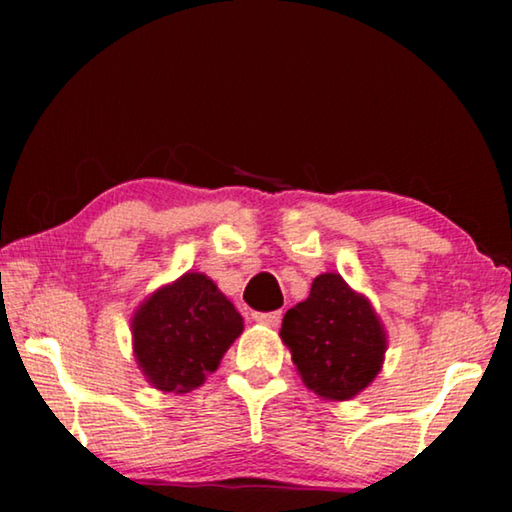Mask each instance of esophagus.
I'll use <instances>...</instances> for the list:
<instances>
[{"label": "esophagus", "instance_id": "obj_1", "mask_svg": "<svg viewBox=\"0 0 512 512\" xmlns=\"http://www.w3.org/2000/svg\"><path fill=\"white\" fill-rule=\"evenodd\" d=\"M251 317H254V321H258V324L277 326L279 321H282V312H279V310H275V312H254Z\"/></svg>", "mask_w": 512, "mask_h": 512}]
</instances>
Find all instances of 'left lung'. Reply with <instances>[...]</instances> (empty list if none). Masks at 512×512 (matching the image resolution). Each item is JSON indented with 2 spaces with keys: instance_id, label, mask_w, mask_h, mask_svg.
I'll return each instance as SVG.
<instances>
[{
  "instance_id": "obj_1",
  "label": "left lung",
  "mask_w": 512,
  "mask_h": 512,
  "mask_svg": "<svg viewBox=\"0 0 512 512\" xmlns=\"http://www.w3.org/2000/svg\"><path fill=\"white\" fill-rule=\"evenodd\" d=\"M279 338L300 380L324 401H352L368 389L389 347L370 298L338 272L314 277L310 296L284 314Z\"/></svg>"
}]
</instances>
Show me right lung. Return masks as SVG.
I'll return each mask as SVG.
<instances>
[{
	"instance_id": "right-lung-1",
	"label": "right lung",
	"mask_w": 512,
	"mask_h": 512,
	"mask_svg": "<svg viewBox=\"0 0 512 512\" xmlns=\"http://www.w3.org/2000/svg\"><path fill=\"white\" fill-rule=\"evenodd\" d=\"M130 331L146 382L167 394H188L219 368L244 319L212 279L188 270L137 305Z\"/></svg>"
}]
</instances>
